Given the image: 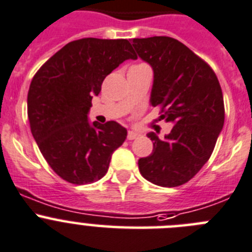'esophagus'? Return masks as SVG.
<instances>
[{
  "label": "esophagus",
  "instance_id": "34e87169",
  "mask_svg": "<svg viewBox=\"0 0 252 252\" xmlns=\"http://www.w3.org/2000/svg\"><path fill=\"white\" fill-rule=\"evenodd\" d=\"M137 137H139V134L135 133V131H131V130H129L128 131V135H126L128 140H133V139H135V138H137Z\"/></svg>",
  "mask_w": 252,
  "mask_h": 252
}]
</instances>
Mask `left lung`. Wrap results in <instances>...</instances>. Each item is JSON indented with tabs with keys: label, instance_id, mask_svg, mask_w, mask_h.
Masks as SVG:
<instances>
[{
	"label": "left lung",
	"instance_id": "1",
	"mask_svg": "<svg viewBox=\"0 0 252 252\" xmlns=\"http://www.w3.org/2000/svg\"><path fill=\"white\" fill-rule=\"evenodd\" d=\"M133 47L154 72L150 103L174 123L165 139L154 133L153 152L138 160L143 178L155 185L185 184L209 160L225 119L220 83L210 65L178 39L133 38Z\"/></svg>",
	"mask_w": 252,
	"mask_h": 252
}]
</instances>
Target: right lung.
I'll use <instances>...</instances> for the list:
<instances>
[{
  "instance_id": "1",
  "label": "right lung",
  "mask_w": 252,
  "mask_h": 252,
  "mask_svg": "<svg viewBox=\"0 0 252 252\" xmlns=\"http://www.w3.org/2000/svg\"><path fill=\"white\" fill-rule=\"evenodd\" d=\"M126 60H137L128 39H77L52 56L31 82V131L48 165L65 182L102 179L113 152L126 140V129L117 122H88L93 95Z\"/></svg>"
}]
</instances>
